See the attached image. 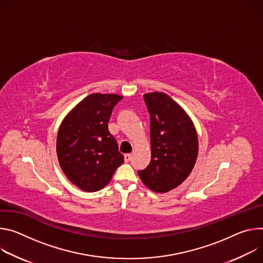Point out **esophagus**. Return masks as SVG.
Returning <instances> with one entry per match:
<instances>
[{
    "label": "esophagus",
    "mask_w": 263,
    "mask_h": 263,
    "mask_svg": "<svg viewBox=\"0 0 263 263\" xmlns=\"http://www.w3.org/2000/svg\"><path fill=\"white\" fill-rule=\"evenodd\" d=\"M130 159H132V155H130V154L124 155V160H125V162H129Z\"/></svg>",
    "instance_id": "34e87169"
}]
</instances>
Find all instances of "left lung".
I'll return each instance as SVG.
<instances>
[{
  "mask_svg": "<svg viewBox=\"0 0 263 263\" xmlns=\"http://www.w3.org/2000/svg\"><path fill=\"white\" fill-rule=\"evenodd\" d=\"M151 114L152 160L138 170L141 181L155 192H167L181 185L194 167L198 141L185 110L164 93L144 95Z\"/></svg>",
  "mask_w": 263,
  "mask_h": 263,
  "instance_id": "left-lung-1",
  "label": "left lung"
}]
</instances>
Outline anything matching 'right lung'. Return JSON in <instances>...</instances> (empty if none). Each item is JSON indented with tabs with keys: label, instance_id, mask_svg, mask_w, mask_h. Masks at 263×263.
<instances>
[{
	"label": "right lung",
	"instance_id": "add662e5",
	"mask_svg": "<svg viewBox=\"0 0 263 263\" xmlns=\"http://www.w3.org/2000/svg\"><path fill=\"white\" fill-rule=\"evenodd\" d=\"M122 99L115 94H92L66 117L57 135L56 152L68 179L81 190L94 192L110 181L123 162L107 123Z\"/></svg>",
	"mask_w": 263,
	"mask_h": 263
}]
</instances>
